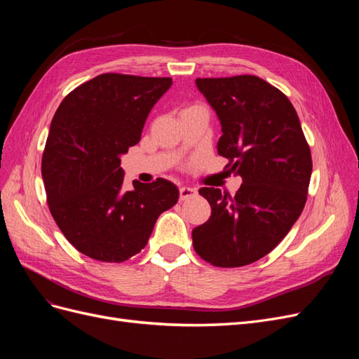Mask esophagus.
I'll use <instances>...</instances> for the list:
<instances>
[{
	"label": "esophagus",
	"instance_id": "1",
	"mask_svg": "<svg viewBox=\"0 0 359 359\" xmlns=\"http://www.w3.org/2000/svg\"><path fill=\"white\" fill-rule=\"evenodd\" d=\"M193 196H196V190L191 189V187H181L180 189V199L181 201H187Z\"/></svg>",
	"mask_w": 359,
	"mask_h": 359
}]
</instances>
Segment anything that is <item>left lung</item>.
I'll return each mask as SVG.
<instances>
[{"mask_svg": "<svg viewBox=\"0 0 359 359\" xmlns=\"http://www.w3.org/2000/svg\"><path fill=\"white\" fill-rule=\"evenodd\" d=\"M196 85L220 119L217 151L243 184L235 196L199 190L211 217L193 229V247L214 266H244L274 250L301 215L313 169L310 147L287 97L257 76L198 78Z\"/></svg>", "mask_w": 359, "mask_h": 359, "instance_id": "8db88e82", "label": "left lung"}]
</instances>
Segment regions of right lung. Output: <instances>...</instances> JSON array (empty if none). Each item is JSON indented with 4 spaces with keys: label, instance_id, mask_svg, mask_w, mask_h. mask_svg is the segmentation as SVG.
<instances>
[{
    "label": "right lung",
    "instance_id": "right-lung-1",
    "mask_svg": "<svg viewBox=\"0 0 359 359\" xmlns=\"http://www.w3.org/2000/svg\"><path fill=\"white\" fill-rule=\"evenodd\" d=\"M170 78L103 73L66 95L50 123L41 175L53 220L81 253L124 262L142 250L158 215L178 202L168 180L126 190L121 154L136 145Z\"/></svg>",
    "mask_w": 359,
    "mask_h": 359
}]
</instances>
